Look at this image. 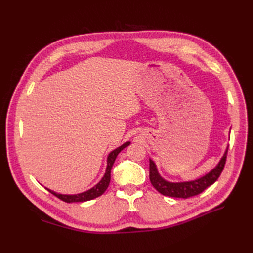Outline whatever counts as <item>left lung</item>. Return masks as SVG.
<instances>
[{
	"label": "left lung",
	"instance_id": "left-lung-1",
	"mask_svg": "<svg viewBox=\"0 0 253 253\" xmlns=\"http://www.w3.org/2000/svg\"><path fill=\"white\" fill-rule=\"evenodd\" d=\"M227 152L228 148L226 149L223 157L219 160V163L215 168L207 173L206 175L202 176L201 178H197L195 180L191 181H183V182H171L164 179L162 176L159 175L155 163L150 159V180L159 193L163 195L170 196V197H178V198H188L191 196H194L202 193L205 189L210 187L215 182L219 175L224 170V167L226 164L227 158Z\"/></svg>",
	"mask_w": 253,
	"mask_h": 253
}]
</instances>
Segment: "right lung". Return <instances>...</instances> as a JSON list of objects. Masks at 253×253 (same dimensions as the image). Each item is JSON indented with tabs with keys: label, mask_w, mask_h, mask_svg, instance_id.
<instances>
[{
	"label": "right lung",
	"mask_w": 253,
	"mask_h": 253,
	"mask_svg": "<svg viewBox=\"0 0 253 253\" xmlns=\"http://www.w3.org/2000/svg\"><path fill=\"white\" fill-rule=\"evenodd\" d=\"M131 143L129 141L124 143L122 145H120L119 148L115 149L114 151H112L109 156H108V167H106V170L104 173V176L102 177V179L99 181L95 187H93L91 189L85 191V192H82L79 194H73V195H67V194H60L55 192V191L49 190L47 189L51 194H53L55 196H57L58 198H60L61 201H63L65 203H79V202H86V201H90V200H94V198L98 197L102 195L105 190L108 189L109 185H110V181H111V170H112V167L115 163V159H116L117 155L119 153L124 150L125 148H126L127 145Z\"/></svg>",
	"instance_id": "add662e5"
}]
</instances>
